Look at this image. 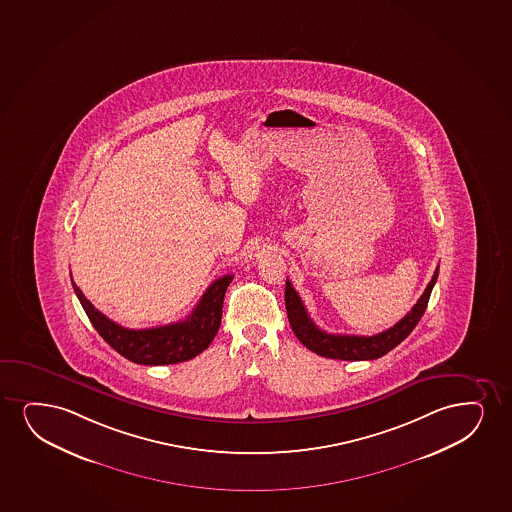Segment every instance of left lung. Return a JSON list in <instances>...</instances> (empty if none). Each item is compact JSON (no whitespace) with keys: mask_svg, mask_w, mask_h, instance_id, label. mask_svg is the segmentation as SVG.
<instances>
[{"mask_svg":"<svg viewBox=\"0 0 512 512\" xmlns=\"http://www.w3.org/2000/svg\"><path fill=\"white\" fill-rule=\"evenodd\" d=\"M438 266L433 273V279L427 284L426 291L422 292L421 298L414 305L407 315L393 325L391 329L384 330L376 336H343V334H329L325 330L318 329L313 324L303 301L299 298L298 292L294 291L291 282H285V310L291 322L292 330L298 337L301 344H305L308 350L334 360H376L393 350L395 346L402 343L403 339L414 330L419 324L424 311L427 308V301L431 296L436 279H438Z\"/></svg>","mask_w":512,"mask_h":512,"instance_id":"8db88e82","label":"left lung"}]
</instances>
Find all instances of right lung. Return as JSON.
Listing matches in <instances>:
<instances>
[{
	"instance_id": "right-lung-1",
	"label": "right lung",
	"mask_w": 512,
	"mask_h": 512,
	"mask_svg": "<svg viewBox=\"0 0 512 512\" xmlns=\"http://www.w3.org/2000/svg\"><path fill=\"white\" fill-rule=\"evenodd\" d=\"M232 279L233 275H225L214 280L194 311L182 322L140 330L124 329L112 322L91 305L72 277L71 282L91 324L119 355L140 365H169L187 362L211 344L220 329L223 299Z\"/></svg>"
}]
</instances>
